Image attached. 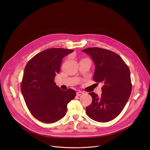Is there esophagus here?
I'll return each mask as SVG.
<instances>
[{
	"mask_svg": "<svg viewBox=\"0 0 150 150\" xmlns=\"http://www.w3.org/2000/svg\"><path fill=\"white\" fill-rule=\"evenodd\" d=\"M83 94H84L83 92H81V91H78V92L76 93V95L78 96H80L82 95Z\"/></svg>",
	"mask_w": 150,
	"mask_h": 150,
	"instance_id": "esophagus-1",
	"label": "esophagus"
}]
</instances>
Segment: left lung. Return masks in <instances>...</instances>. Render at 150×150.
<instances>
[{"mask_svg": "<svg viewBox=\"0 0 150 150\" xmlns=\"http://www.w3.org/2000/svg\"><path fill=\"white\" fill-rule=\"evenodd\" d=\"M82 52L89 55L95 65L93 80L103 83L100 97L94 92L86 115L93 120L106 122L121 113L132 92L130 71L121 57L114 52L97 47Z\"/></svg>", "mask_w": 150, "mask_h": 150, "instance_id": "left-lung-1", "label": "left lung"}]
</instances>
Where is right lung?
<instances>
[{
	"instance_id": "right-lung-1",
	"label": "right lung",
	"mask_w": 150,
	"mask_h": 150,
	"mask_svg": "<svg viewBox=\"0 0 150 150\" xmlns=\"http://www.w3.org/2000/svg\"><path fill=\"white\" fill-rule=\"evenodd\" d=\"M74 51L47 49L36 54L26 65L21 90L30 112L38 120L45 123L59 120L66 114L68 103L75 98L73 89L63 91L54 82L63 58Z\"/></svg>"
}]
</instances>
